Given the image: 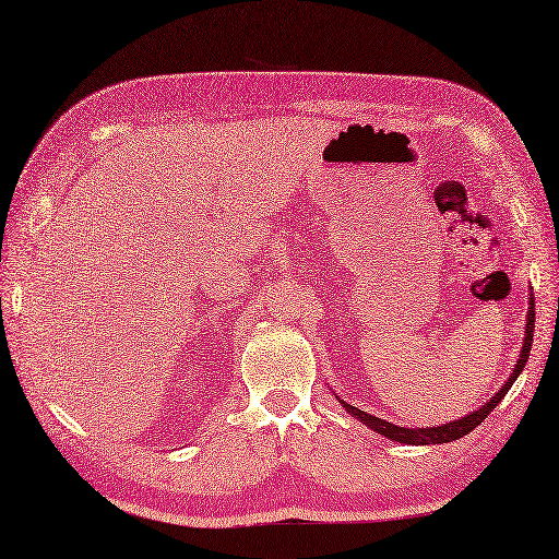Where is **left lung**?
Returning a JSON list of instances; mask_svg holds the SVG:
<instances>
[{
	"label": "left lung",
	"mask_w": 559,
	"mask_h": 559,
	"mask_svg": "<svg viewBox=\"0 0 559 559\" xmlns=\"http://www.w3.org/2000/svg\"><path fill=\"white\" fill-rule=\"evenodd\" d=\"M533 329H536V305H533V298H531V307H528V317H526V338H524V348H521V355H519V362L514 367L512 377H509V382L497 391V394L485 403L483 408H478L476 413L466 415V418L461 420H454V423H447V425H439V427H423V430H408V427H399V425H391L382 418H374V415L365 413L360 408L350 406V403H343V408H346L350 415H355V418H360L367 427H372L374 432L384 435L389 439H396V442L401 444H447V442H454V439H461L463 435H468L471 430H476V427L488 418L490 411H495L497 403H500L504 399V394L509 391V386L514 384V379L521 374V370H524V365L528 362V353H531V343H533Z\"/></svg>",
	"instance_id": "obj_1"
}]
</instances>
